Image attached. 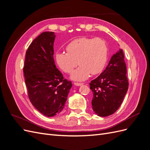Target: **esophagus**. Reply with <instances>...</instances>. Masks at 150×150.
<instances>
[{
    "mask_svg": "<svg viewBox=\"0 0 150 150\" xmlns=\"http://www.w3.org/2000/svg\"><path fill=\"white\" fill-rule=\"evenodd\" d=\"M74 85L78 86H81L83 84V83H74Z\"/></svg>",
    "mask_w": 150,
    "mask_h": 150,
    "instance_id": "1",
    "label": "esophagus"
}]
</instances>
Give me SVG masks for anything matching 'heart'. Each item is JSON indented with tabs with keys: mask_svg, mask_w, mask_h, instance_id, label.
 <instances>
[{
	"mask_svg": "<svg viewBox=\"0 0 150 150\" xmlns=\"http://www.w3.org/2000/svg\"><path fill=\"white\" fill-rule=\"evenodd\" d=\"M66 49L67 53L56 54V61L58 66L68 74L78 64L80 65L71 75L74 80L84 81L90 74H98L106 64L108 49L105 40L101 38L76 39L68 44Z\"/></svg>",
	"mask_w": 150,
	"mask_h": 150,
	"instance_id": "b5f03b06",
	"label": "heart"
}]
</instances>
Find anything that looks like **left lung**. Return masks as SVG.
Returning <instances> with one entry per match:
<instances>
[{"instance_id": "left-lung-1", "label": "left lung", "mask_w": 150, "mask_h": 150, "mask_svg": "<svg viewBox=\"0 0 150 150\" xmlns=\"http://www.w3.org/2000/svg\"><path fill=\"white\" fill-rule=\"evenodd\" d=\"M126 72L124 53L120 49L111 57L106 69L91 81L93 110L98 116H108L118 110L128 89Z\"/></svg>"}]
</instances>
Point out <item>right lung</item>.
Returning <instances> with one entry per match:
<instances>
[{
	"label": "right lung",
	"instance_id": "right-lung-1",
	"mask_svg": "<svg viewBox=\"0 0 150 150\" xmlns=\"http://www.w3.org/2000/svg\"><path fill=\"white\" fill-rule=\"evenodd\" d=\"M53 32H44L36 38L26 51L23 69L30 101L47 117L54 116L64 107L70 81L64 79L54 60Z\"/></svg>",
	"mask_w": 150,
	"mask_h": 150
}]
</instances>
